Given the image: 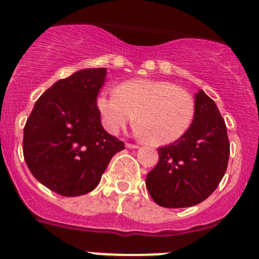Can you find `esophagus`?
<instances>
[{
  "label": "esophagus",
  "instance_id": "34e87169",
  "mask_svg": "<svg viewBox=\"0 0 259 259\" xmlns=\"http://www.w3.org/2000/svg\"><path fill=\"white\" fill-rule=\"evenodd\" d=\"M125 148H128V149H137V148H139V145H136V144L127 143L125 144Z\"/></svg>",
  "mask_w": 259,
  "mask_h": 259
}]
</instances>
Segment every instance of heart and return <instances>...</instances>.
Masks as SVG:
<instances>
[{
	"label": "heart",
	"mask_w": 259,
	"mask_h": 259,
	"mask_svg": "<svg viewBox=\"0 0 259 259\" xmlns=\"http://www.w3.org/2000/svg\"><path fill=\"white\" fill-rule=\"evenodd\" d=\"M96 104L110 134H118L136 115V134L154 145L179 140L196 113L193 96L164 80H128L118 87V92L100 93Z\"/></svg>",
	"instance_id": "1"
}]
</instances>
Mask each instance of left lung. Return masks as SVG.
Returning <instances> with one entry per match:
<instances>
[{"label": "left lung", "mask_w": 259, "mask_h": 259, "mask_svg": "<svg viewBox=\"0 0 259 259\" xmlns=\"http://www.w3.org/2000/svg\"><path fill=\"white\" fill-rule=\"evenodd\" d=\"M194 102L189 130L158 149V164L146 176V188L159 206L178 209L202 202L227 170L230 141L218 107L202 89L194 95Z\"/></svg>", "instance_id": "1"}]
</instances>
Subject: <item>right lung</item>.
<instances>
[{
	"mask_svg": "<svg viewBox=\"0 0 259 259\" xmlns=\"http://www.w3.org/2000/svg\"><path fill=\"white\" fill-rule=\"evenodd\" d=\"M105 80V67L76 71L47 89L27 119L24 161L41 184L65 197L93 191L124 149L101 124L96 101Z\"/></svg>",
	"mask_w": 259,
	"mask_h": 259,
	"instance_id": "right-lung-1",
	"label": "right lung"
}]
</instances>
